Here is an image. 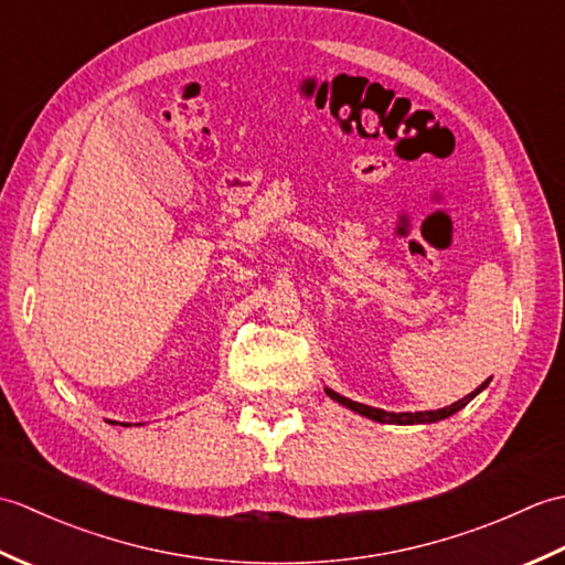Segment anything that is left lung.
<instances>
[{"label":"left lung","instance_id":"8db88e82","mask_svg":"<svg viewBox=\"0 0 565 565\" xmlns=\"http://www.w3.org/2000/svg\"><path fill=\"white\" fill-rule=\"evenodd\" d=\"M486 386H488V381L481 383V386H478L473 393H468L466 398L456 401V403H451V405H447V407H441V411H425V413H386V411H381V407H371V405H364V403H356V401L344 398V395L334 393L332 388H326V393L330 395L332 401H338L340 405L350 407V411H354V413H359V415L376 419V423H388V425H429V423H439V419L449 417V415H454V413H459L461 407H466L468 403H471V401L476 398V395L481 393Z\"/></svg>","mask_w":565,"mask_h":565}]
</instances>
